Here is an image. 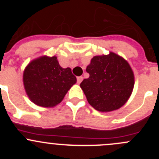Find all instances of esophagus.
<instances>
[{
	"label": "esophagus",
	"instance_id": "1",
	"mask_svg": "<svg viewBox=\"0 0 159 159\" xmlns=\"http://www.w3.org/2000/svg\"><path fill=\"white\" fill-rule=\"evenodd\" d=\"M82 80H83V77L82 76H80V77H78V78H77V81H78V84H80V83L82 81Z\"/></svg>",
	"mask_w": 159,
	"mask_h": 159
}]
</instances>
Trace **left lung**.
<instances>
[{"mask_svg":"<svg viewBox=\"0 0 159 159\" xmlns=\"http://www.w3.org/2000/svg\"><path fill=\"white\" fill-rule=\"evenodd\" d=\"M89 78L80 87L94 109L109 112L120 108L129 100L134 76L129 62L114 52L94 56L86 68Z\"/></svg>","mask_w":159,"mask_h":159,"instance_id":"1","label":"left lung"}]
</instances>
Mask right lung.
Wrapping results in <instances>:
<instances>
[{
    "mask_svg": "<svg viewBox=\"0 0 159 159\" xmlns=\"http://www.w3.org/2000/svg\"><path fill=\"white\" fill-rule=\"evenodd\" d=\"M76 81L71 69L61 68L56 56L34 59L23 73L24 87L28 98L44 108H53L61 103Z\"/></svg>",
    "mask_w": 159,
    "mask_h": 159,
    "instance_id": "1",
    "label": "right lung"
}]
</instances>
